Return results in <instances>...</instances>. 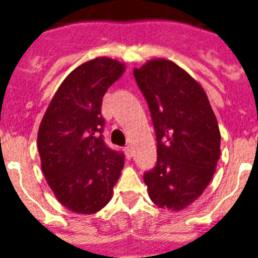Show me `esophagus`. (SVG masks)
<instances>
[{
  "label": "esophagus",
  "mask_w": 258,
  "mask_h": 258,
  "mask_svg": "<svg viewBox=\"0 0 258 258\" xmlns=\"http://www.w3.org/2000/svg\"><path fill=\"white\" fill-rule=\"evenodd\" d=\"M124 152H125V156H127V159H131V157H133V149H131V148H130V146H125V148H124Z\"/></svg>",
  "instance_id": "1"
}]
</instances>
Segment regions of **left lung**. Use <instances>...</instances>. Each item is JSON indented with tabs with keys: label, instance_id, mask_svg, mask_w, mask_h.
<instances>
[{
	"label": "left lung",
	"instance_id": "obj_1",
	"mask_svg": "<svg viewBox=\"0 0 258 258\" xmlns=\"http://www.w3.org/2000/svg\"><path fill=\"white\" fill-rule=\"evenodd\" d=\"M151 110L157 163L144 174L151 200L179 211L205 192L220 159L221 134L205 90L168 59H152L134 69Z\"/></svg>",
	"mask_w": 258,
	"mask_h": 258
}]
</instances>
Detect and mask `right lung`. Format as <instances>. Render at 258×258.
<instances>
[{
    "instance_id": "1",
    "label": "right lung",
    "mask_w": 258,
    "mask_h": 258,
    "mask_svg": "<svg viewBox=\"0 0 258 258\" xmlns=\"http://www.w3.org/2000/svg\"><path fill=\"white\" fill-rule=\"evenodd\" d=\"M124 70V63L105 56L77 66L59 85L40 124L42 173L56 199L73 213L103 209L123 170V153L103 142L101 106Z\"/></svg>"
}]
</instances>
